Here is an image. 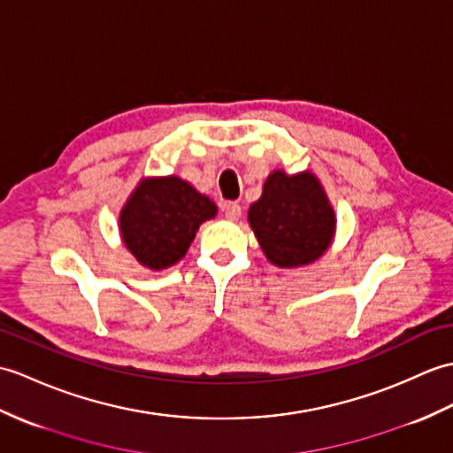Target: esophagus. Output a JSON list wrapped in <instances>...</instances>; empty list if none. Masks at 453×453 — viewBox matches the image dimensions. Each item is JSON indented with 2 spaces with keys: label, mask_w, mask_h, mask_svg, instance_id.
Here are the masks:
<instances>
[{
  "label": "esophagus",
  "mask_w": 453,
  "mask_h": 453,
  "mask_svg": "<svg viewBox=\"0 0 453 453\" xmlns=\"http://www.w3.org/2000/svg\"><path fill=\"white\" fill-rule=\"evenodd\" d=\"M224 214L231 222H235V219L241 218V206L237 203H226L224 204Z\"/></svg>",
  "instance_id": "1"
}]
</instances>
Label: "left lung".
Listing matches in <instances>:
<instances>
[{"label":"left lung","mask_w":453,"mask_h":453,"mask_svg":"<svg viewBox=\"0 0 453 453\" xmlns=\"http://www.w3.org/2000/svg\"><path fill=\"white\" fill-rule=\"evenodd\" d=\"M249 224L266 258L280 268L311 265L328 250L335 214L317 175L276 170L249 208Z\"/></svg>","instance_id":"obj_1"}]
</instances>
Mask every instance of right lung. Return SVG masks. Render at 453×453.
Wrapping results in <instances>:
<instances>
[{
  "label": "right lung",
  "mask_w": 453,
  "mask_h": 453,
  "mask_svg": "<svg viewBox=\"0 0 453 453\" xmlns=\"http://www.w3.org/2000/svg\"><path fill=\"white\" fill-rule=\"evenodd\" d=\"M216 214V204L183 179L149 177L121 208L119 231L142 266L162 270L187 255L196 229Z\"/></svg>",
  "instance_id": "obj_1"
}]
</instances>
